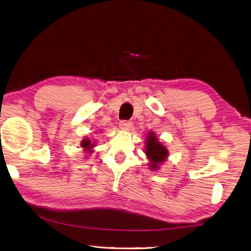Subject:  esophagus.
<instances>
[{
  "instance_id": "esophagus-1",
  "label": "esophagus",
  "mask_w": 251,
  "mask_h": 251,
  "mask_svg": "<svg viewBox=\"0 0 251 251\" xmlns=\"http://www.w3.org/2000/svg\"><path fill=\"white\" fill-rule=\"evenodd\" d=\"M132 126H133V124H132V121H130V120H121L119 123L120 128H121V130H124V131L130 130Z\"/></svg>"
}]
</instances>
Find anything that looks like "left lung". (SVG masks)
<instances>
[{"label": "left lung", "mask_w": 251, "mask_h": 251, "mask_svg": "<svg viewBox=\"0 0 251 251\" xmlns=\"http://www.w3.org/2000/svg\"><path fill=\"white\" fill-rule=\"evenodd\" d=\"M146 154L150 160V169L157 170L159 165L166 160L169 151L158 140L156 135L153 132H151L148 134L146 140Z\"/></svg>", "instance_id": "obj_1"}]
</instances>
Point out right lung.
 <instances>
[{"mask_svg":"<svg viewBox=\"0 0 251 251\" xmlns=\"http://www.w3.org/2000/svg\"><path fill=\"white\" fill-rule=\"evenodd\" d=\"M94 142H91V140L89 139V138H86V139H82V141H81V148H83L85 149V151H87L88 153L89 151H91V150H92L95 146H94Z\"/></svg>","mask_w":251,"mask_h":251,"instance_id":"right-lung-1","label":"right lung"}]
</instances>
